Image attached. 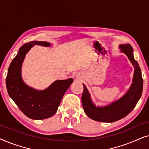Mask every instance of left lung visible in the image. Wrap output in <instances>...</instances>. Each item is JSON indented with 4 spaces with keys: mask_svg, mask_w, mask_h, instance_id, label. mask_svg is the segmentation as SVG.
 Returning <instances> with one entry per match:
<instances>
[{
    "mask_svg": "<svg viewBox=\"0 0 149 149\" xmlns=\"http://www.w3.org/2000/svg\"><path fill=\"white\" fill-rule=\"evenodd\" d=\"M119 47L121 52L127 56L134 67L132 83L123 96L105 107H96L93 103L86 86L83 84L81 97L83 109L86 115L94 121L112 123L123 119L134 109L142 95L143 79L138 63L134 58L133 48L130 44H121Z\"/></svg>",
    "mask_w": 149,
    "mask_h": 149,
    "instance_id": "obj_1",
    "label": "left lung"
}]
</instances>
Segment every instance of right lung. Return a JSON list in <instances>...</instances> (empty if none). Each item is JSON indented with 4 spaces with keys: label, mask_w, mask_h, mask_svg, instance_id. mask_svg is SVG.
Masks as SVG:
<instances>
[{
    "label": "right lung",
    "mask_w": 149,
    "mask_h": 149,
    "mask_svg": "<svg viewBox=\"0 0 149 149\" xmlns=\"http://www.w3.org/2000/svg\"><path fill=\"white\" fill-rule=\"evenodd\" d=\"M49 47L45 41H30L19 48L8 69L6 86L10 97L22 113L32 119L52 117L58 111L63 95L73 82V79L57 80L45 90H36L26 84L22 78V66L27 53L32 47Z\"/></svg>",
    "instance_id": "obj_1"
}]
</instances>
